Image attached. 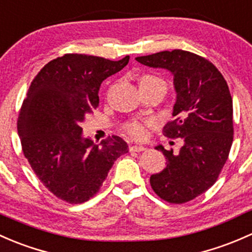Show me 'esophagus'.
Returning <instances> with one entry per match:
<instances>
[{"instance_id": "1", "label": "esophagus", "mask_w": 252, "mask_h": 252, "mask_svg": "<svg viewBox=\"0 0 252 252\" xmlns=\"http://www.w3.org/2000/svg\"><path fill=\"white\" fill-rule=\"evenodd\" d=\"M145 150H146V148L144 146H139V145H130V146H129V151H130V152H142V151Z\"/></svg>"}]
</instances>
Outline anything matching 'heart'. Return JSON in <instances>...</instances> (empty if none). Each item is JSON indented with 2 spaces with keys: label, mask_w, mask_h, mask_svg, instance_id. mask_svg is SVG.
<instances>
[{
  "label": "heart",
  "mask_w": 252,
  "mask_h": 252,
  "mask_svg": "<svg viewBox=\"0 0 252 252\" xmlns=\"http://www.w3.org/2000/svg\"><path fill=\"white\" fill-rule=\"evenodd\" d=\"M153 82H163L161 79L155 77L152 75H144L139 79V84L141 86H146V84H151ZM156 123L152 119H131V121L126 122L122 126V129L126 135L133 137L134 140H146L148 136V133L152 128H155Z\"/></svg>",
  "instance_id": "obj_1"
}]
</instances>
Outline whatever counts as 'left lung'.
I'll use <instances>...</instances> for the list:
<instances>
[{
	"label": "left lung",
	"mask_w": 252,
	"mask_h": 252,
	"mask_svg": "<svg viewBox=\"0 0 252 252\" xmlns=\"http://www.w3.org/2000/svg\"><path fill=\"white\" fill-rule=\"evenodd\" d=\"M151 67L168 68L177 97L174 119L164 126L169 139L184 146L156 147L166 158V168L152 175L151 187L160 199L184 204L205 193L219 179L233 142V101L226 79L213 63L187 50L156 53L135 58Z\"/></svg>",
	"instance_id": "1"
}]
</instances>
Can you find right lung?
Wrapping results in <instances>:
<instances>
[{
  "mask_svg": "<svg viewBox=\"0 0 252 252\" xmlns=\"http://www.w3.org/2000/svg\"><path fill=\"white\" fill-rule=\"evenodd\" d=\"M128 63L129 57L112 62L67 53L50 60L31 82L17 122L21 150L39 181L59 199H91L115 160L128 153L119 136L94 145L82 137L79 126L99 106L102 81Z\"/></svg>",
  "mask_w": 252,
  "mask_h": 252,
  "instance_id": "right-lung-1",
  "label": "right lung"
}]
</instances>
